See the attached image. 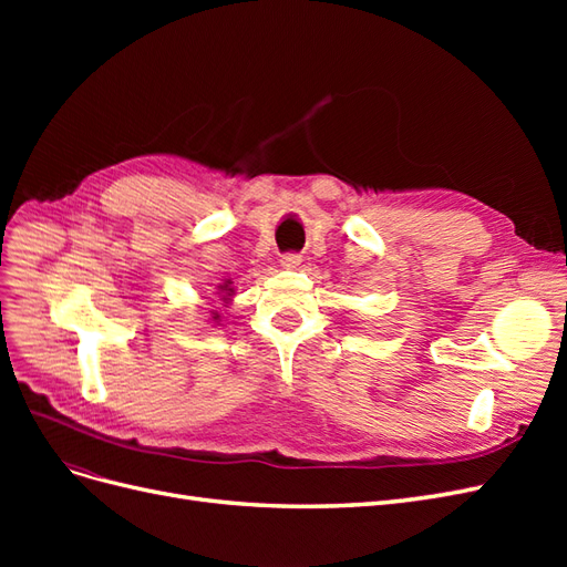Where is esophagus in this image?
I'll list each match as a JSON object with an SVG mask.
<instances>
[{"mask_svg":"<svg viewBox=\"0 0 567 567\" xmlns=\"http://www.w3.org/2000/svg\"><path fill=\"white\" fill-rule=\"evenodd\" d=\"M300 260H302V257L298 252H284L281 255V267L284 269H296L300 265Z\"/></svg>","mask_w":567,"mask_h":567,"instance_id":"esophagus-1","label":"esophagus"}]
</instances>
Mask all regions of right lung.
Wrapping results in <instances>:
<instances>
[{
  "instance_id": "1",
  "label": "right lung",
  "mask_w": 567,
  "mask_h": 567,
  "mask_svg": "<svg viewBox=\"0 0 567 567\" xmlns=\"http://www.w3.org/2000/svg\"><path fill=\"white\" fill-rule=\"evenodd\" d=\"M217 290H221V293H225V296H219L221 300H225V302H229L231 300V296H234V288H231V281H225V284H219L217 286ZM219 315H215L213 319H217Z\"/></svg>"
}]
</instances>
